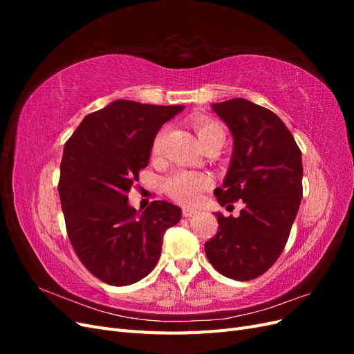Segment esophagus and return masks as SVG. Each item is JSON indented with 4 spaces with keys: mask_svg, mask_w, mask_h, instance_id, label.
I'll return each instance as SVG.
<instances>
[{
    "mask_svg": "<svg viewBox=\"0 0 354 354\" xmlns=\"http://www.w3.org/2000/svg\"><path fill=\"white\" fill-rule=\"evenodd\" d=\"M195 214H196V211H195V209H190V208H183V217H186V218L194 217Z\"/></svg>",
    "mask_w": 354,
    "mask_h": 354,
    "instance_id": "1",
    "label": "esophagus"
}]
</instances>
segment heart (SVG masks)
<instances>
[{
    "label": "heart",
    "instance_id": "b5f03b06",
    "mask_svg": "<svg viewBox=\"0 0 354 354\" xmlns=\"http://www.w3.org/2000/svg\"><path fill=\"white\" fill-rule=\"evenodd\" d=\"M192 127L195 128L198 140L201 146H207L208 143H220L224 145V134L223 127L218 122H214L205 116H195L192 118ZM159 151V137L153 143V153H158ZM209 178L208 176L202 173H192V171H177L171 176L164 178V190L173 198L174 201L185 203V205H192L195 203L202 190L208 187Z\"/></svg>",
    "mask_w": 354,
    "mask_h": 354
}]
</instances>
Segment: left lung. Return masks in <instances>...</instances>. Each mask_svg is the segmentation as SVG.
I'll use <instances>...</instances> for the list:
<instances>
[{"mask_svg":"<svg viewBox=\"0 0 354 354\" xmlns=\"http://www.w3.org/2000/svg\"><path fill=\"white\" fill-rule=\"evenodd\" d=\"M232 133L233 152L220 205L242 199L239 217L216 212L218 232L205 243L214 269L234 281H251L279 259L303 196L301 151L282 120L245 99L212 103Z\"/></svg>","mask_w":354,"mask_h":354,"instance_id":"obj_1","label":"left lung"}]
</instances>
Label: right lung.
<instances>
[{
	"instance_id": "add662e5",
	"label": "right lung",
	"mask_w": 354,
	"mask_h": 354,
	"mask_svg": "<svg viewBox=\"0 0 354 354\" xmlns=\"http://www.w3.org/2000/svg\"><path fill=\"white\" fill-rule=\"evenodd\" d=\"M183 109L115 100L85 116L63 149L59 195L69 239L104 283L127 286L151 273L164 233L181 218L167 201L137 211L127 194L149 164L159 128Z\"/></svg>"
}]
</instances>
